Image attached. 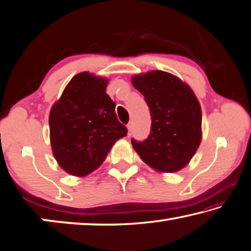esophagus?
<instances>
[{
  "instance_id": "1",
  "label": "esophagus",
  "mask_w": 251,
  "mask_h": 251,
  "mask_svg": "<svg viewBox=\"0 0 251 251\" xmlns=\"http://www.w3.org/2000/svg\"><path fill=\"white\" fill-rule=\"evenodd\" d=\"M126 128H128V134L131 135V133H132V130H133V123L129 122L128 126H126Z\"/></svg>"
}]
</instances>
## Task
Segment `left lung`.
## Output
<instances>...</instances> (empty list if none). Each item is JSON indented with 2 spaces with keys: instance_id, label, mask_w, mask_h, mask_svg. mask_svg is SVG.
<instances>
[{
  "instance_id": "left-lung-1",
  "label": "left lung",
  "mask_w": 251,
  "mask_h": 251,
  "mask_svg": "<svg viewBox=\"0 0 251 251\" xmlns=\"http://www.w3.org/2000/svg\"><path fill=\"white\" fill-rule=\"evenodd\" d=\"M132 84L145 97L152 121L145 141L131 140L134 150L143 162L159 172L181 170L202 138L198 99L187 83L164 71L134 75Z\"/></svg>"
}]
</instances>
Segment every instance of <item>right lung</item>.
I'll return each mask as SVG.
<instances>
[{
    "label": "right lung",
    "instance_id": "right-lung-1",
    "mask_svg": "<svg viewBox=\"0 0 251 251\" xmlns=\"http://www.w3.org/2000/svg\"><path fill=\"white\" fill-rule=\"evenodd\" d=\"M108 80L89 72L75 75L53 104L49 126L54 158L68 174L83 176L99 168L128 133L106 94Z\"/></svg>",
    "mask_w": 251,
    "mask_h": 251
}]
</instances>
